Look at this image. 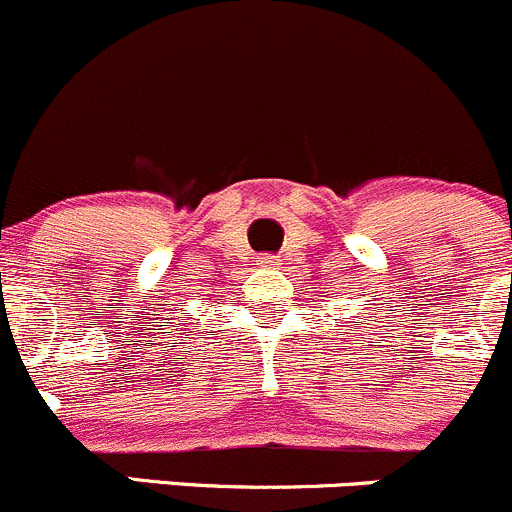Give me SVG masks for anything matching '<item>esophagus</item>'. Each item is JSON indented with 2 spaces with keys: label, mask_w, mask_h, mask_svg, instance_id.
Here are the masks:
<instances>
[{
  "label": "esophagus",
  "mask_w": 512,
  "mask_h": 512,
  "mask_svg": "<svg viewBox=\"0 0 512 512\" xmlns=\"http://www.w3.org/2000/svg\"><path fill=\"white\" fill-rule=\"evenodd\" d=\"M261 266H266V268L278 266V258L276 256H261Z\"/></svg>",
  "instance_id": "34e87169"
}]
</instances>
